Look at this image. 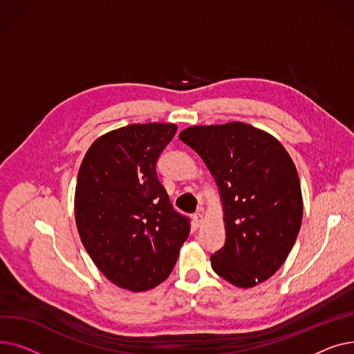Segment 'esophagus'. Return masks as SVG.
Listing matches in <instances>:
<instances>
[{
    "instance_id": "obj_1",
    "label": "esophagus",
    "mask_w": 354,
    "mask_h": 354,
    "mask_svg": "<svg viewBox=\"0 0 354 354\" xmlns=\"http://www.w3.org/2000/svg\"><path fill=\"white\" fill-rule=\"evenodd\" d=\"M202 219H203V212H202V209H199L198 212L194 214V221H195L196 227H199L202 224Z\"/></svg>"
}]
</instances>
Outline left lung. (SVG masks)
<instances>
[{"label":"left lung","mask_w":354,"mask_h":354,"mask_svg":"<svg viewBox=\"0 0 354 354\" xmlns=\"http://www.w3.org/2000/svg\"><path fill=\"white\" fill-rule=\"evenodd\" d=\"M179 139L203 159L224 203L225 244L211 255L214 271L236 287H254L288 257L303 219L299 174L271 135L232 122L192 126Z\"/></svg>","instance_id":"obj_1"}]
</instances>
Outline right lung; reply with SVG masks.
Returning <instances> with one entry per match:
<instances>
[{
    "label": "right lung",
    "instance_id": "1",
    "mask_svg": "<svg viewBox=\"0 0 354 354\" xmlns=\"http://www.w3.org/2000/svg\"><path fill=\"white\" fill-rule=\"evenodd\" d=\"M176 129L146 123L109 132L90 146L79 171L74 211L82 243L109 280L130 291L165 281L191 231L156 174Z\"/></svg>",
    "mask_w": 354,
    "mask_h": 354
}]
</instances>
